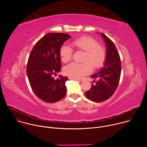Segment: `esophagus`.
<instances>
[{
    "instance_id": "obj_1",
    "label": "esophagus",
    "mask_w": 147,
    "mask_h": 147,
    "mask_svg": "<svg viewBox=\"0 0 147 147\" xmlns=\"http://www.w3.org/2000/svg\"><path fill=\"white\" fill-rule=\"evenodd\" d=\"M69 79H71V80H74L80 81V80H79V79H78V78H74V77H69Z\"/></svg>"
}]
</instances>
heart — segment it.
Returning <instances> with one entry per match:
<instances>
[{
	"instance_id": "b5f03b06",
	"label": "heart",
	"mask_w": 147,
	"mask_h": 147,
	"mask_svg": "<svg viewBox=\"0 0 147 147\" xmlns=\"http://www.w3.org/2000/svg\"><path fill=\"white\" fill-rule=\"evenodd\" d=\"M71 45L76 50L84 52L82 58L84 63L81 64L71 63L67 65L64 69L67 75L81 78L92 71V67L98 69L103 65L107 56L105 49L94 38L82 36L72 40ZM59 53L61 60L64 63L69 61L72 58V49L66 45L61 47Z\"/></svg>"
}]
</instances>
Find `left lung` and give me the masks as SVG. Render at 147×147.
Segmentation results:
<instances>
[{
  "mask_svg": "<svg viewBox=\"0 0 147 147\" xmlns=\"http://www.w3.org/2000/svg\"><path fill=\"white\" fill-rule=\"evenodd\" d=\"M107 45V58L104 66L91 77L95 78L91 88L86 92L90 100L100 102L109 99L116 90L121 74V60L119 53L113 42L103 33L100 34ZM98 79V80L96 79Z\"/></svg>",
  "mask_w": 147,
  "mask_h": 147,
  "instance_id": "obj_1",
  "label": "left lung"
}]
</instances>
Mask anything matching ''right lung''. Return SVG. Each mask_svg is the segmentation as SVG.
Instances as JSON below:
<instances>
[{
    "instance_id": "obj_1",
    "label": "right lung",
    "mask_w": 147,
    "mask_h": 147,
    "mask_svg": "<svg viewBox=\"0 0 147 147\" xmlns=\"http://www.w3.org/2000/svg\"><path fill=\"white\" fill-rule=\"evenodd\" d=\"M70 35L49 33L41 38L32 49L27 65V74L35 95L47 103H54L66 94L67 77L56 80L53 76L61 70L60 49Z\"/></svg>"
}]
</instances>
